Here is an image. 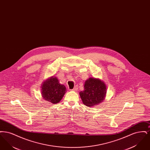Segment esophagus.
I'll return each mask as SVG.
<instances>
[{
	"label": "esophagus",
	"mask_w": 150,
	"mask_h": 150,
	"mask_svg": "<svg viewBox=\"0 0 150 150\" xmlns=\"http://www.w3.org/2000/svg\"><path fill=\"white\" fill-rule=\"evenodd\" d=\"M78 90V86H75L74 88V89H72V91H77Z\"/></svg>",
	"instance_id": "obj_1"
}]
</instances>
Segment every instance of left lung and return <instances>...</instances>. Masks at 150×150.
<instances>
[{
	"instance_id": "8db88e82",
	"label": "left lung",
	"mask_w": 150,
	"mask_h": 150,
	"mask_svg": "<svg viewBox=\"0 0 150 150\" xmlns=\"http://www.w3.org/2000/svg\"><path fill=\"white\" fill-rule=\"evenodd\" d=\"M84 90L79 94L83 103L88 107H92L105 100L106 94V86L100 79L90 78L84 84Z\"/></svg>"
}]
</instances>
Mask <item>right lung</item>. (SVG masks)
<instances>
[{
	"label": "right lung",
	"instance_id": "add662e5",
	"mask_svg": "<svg viewBox=\"0 0 150 150\" xmlns=\"http://www.w3.org/2000/svg\"><path fill=\"white\" fill-rule=\"evenodd\" d=\"M41 88L43 99L53 104L58 103L66 92L65 86L61 84L58 79L54 76L47 79L44 81Z\"/></svg>",
	"mask_w": 150,
	"mask_h": 150
}]
</instances>
